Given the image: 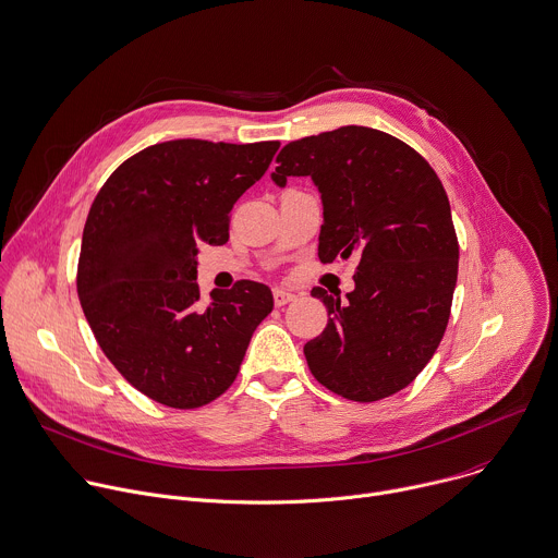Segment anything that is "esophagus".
Instances as JSON below:
<instances>
[{
	"label": "esophagus",
	"mask_w": 558,
	"mask_h": 558,
	"mask_svg": "<svg viewBox=\"0 0 558 558\" xmlns=\"http://www.w3.org/2000/svg\"><path fill=\"white\" fill-rule=\"evenodd\" d=\"M293 300H295V293H291V291H287V289H280V287L274 289V302H276V306H284V304H289V302H293Z\"/></svg>",
	"instance_id": "obj_1"
}]
</instances>
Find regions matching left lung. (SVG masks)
<instances>
[{
    "label": "left lung",
    "instance_id": "1",
    "mask_svg": "<svg viewBox=\"0 0 558 558\" xmlns=\"http://www.w3.org/2000/svg\"><path fill=\"white\" fill-rule=\"evenodd\" d=\"M271 181L311 177L322 195V263L359 256L345 300L315 287L324 332L304 345L313 377L369 403L410 386L434 356L451 313L458 239L434 168L405 142L369 126H339L289 142Z\"/></svg>",
    "mask_w": 558,
    "mask_h": 558
}]
</instances>
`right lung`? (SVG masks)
I'll list each match as a JSON object with an SVG mask.
<instances>
[{
    "mask_svg": "<svg viewBox=\"0 0 558 558\" xmlns=\"http://www.w3.org/2000/svg\"><path fill=\"white\" fill-rule=\"evenodd\" d=\"M278 146L159 142L120 163L92 204L76 278L83 313L118 373L161 405L221 397L274 308L271 289L252 280L202 302L197 254L228 243L234 204Z\"/></svg>",
    "mask_w": 558,
    "mask_h": 558,
    "instance_id": "add662e5",
    "label": "right lung"
}]
</instances>
